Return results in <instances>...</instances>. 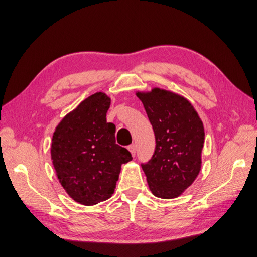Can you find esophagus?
<instances>
[{"label": "esophagus", "mask_w": 257, "mask_h": 257, "mask_svg": "<svg viewBox=\"0 0 257 257\" xmlns=\"http://www.w3.org/2000/svg\"><path fill=\"white\" fill-rule=\"evenodd\" d=\"M128 150H129V152L131 153L132 157H135V156H136V152H137V147H136V145H135V144H132V145H130V146L128 147Z\"/></svg>", "instance_id": "1"}]
</instances>
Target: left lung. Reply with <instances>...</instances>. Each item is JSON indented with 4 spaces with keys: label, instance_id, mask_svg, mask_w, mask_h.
<instances>
[{
    "label": "left lung",
    "instance_id": "8db88e82",
    "mask_svg": "<svg viewBox=\"0 0 257 257\" xmlns=\"http://www.w3.org/2000/svg\"><path fill=\"white\" fill-rule=\"evenodd\" d=\"M156 139L152 159L142 169L152 193L175 198L193 184L201 171L205 132L203 121L188 99L154 87L137 92Z\"/></svg>",
    "mask_w": 257,
    "mask_h": 257
}]
</instances>
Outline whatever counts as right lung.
Returning <instances> with one entry per match:
<instances>
[{"label":"right lung","instance_id":"1","mask_svg":"<svg viewBox=\"0 0 257 257\" xmlns=\"http://www.w3.org/2000/svg\"><path fill=\"white\" fill-rule=\"evenodd\" d=\"M111 98L102 92L84 99L56 126L51 159L60 184L74 202L93 206L110 198L121 164L131 154L115 142V125L106 122Z\"/></svg>","mask_w":257,"mask_h":257}]
</instances>
